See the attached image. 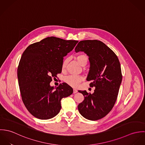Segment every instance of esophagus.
<instances>
[{"label":"esophagus","instance_id":"esophagus-1","mask_svg":"<svg viewBox=\"0 0 145 145\" xmlns=\"http://www.w3.org/2000/svg\"><path fill=\"white\" fill-rule=\"evenodd\" d=\"M78 92V90L76 89H73V93L75 94V93H76Z\"/></svg>","mask_w":145,"mask_h":145}]
</instances>
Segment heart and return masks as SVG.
I'll use <instances>...</instances> for the list:
<instances>
[{"label":"heart","instance_id":"obj_1","mask_svg":"<svg viewBox=\"0 0 145 145\" xmlns=\"http://www.w3.org/2000/svg\"><path fill=\"white\" fill-rule=\"evenodd\" d=\"M76 59L80 65L85 66L86 65L88 61V56L85 54H79L76 56ZM69 61V58L68 57L63 60L62 63V69L63 70L65 69ZM83 80L84 78L82 76L75 75H69L65 78V82L69 85L73 87H76Z\"/></svg>","mask_w":145,"mask_h":145}]
</instances>
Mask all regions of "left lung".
Listing matches in <instances>:
<instances>
[{"instance_id":"8db88e82","label":"left lung","mask_w":145,"mask_h":145,"mask_svg":"<svg viewBox=\"0 0 145 145\" xmlns=\"http://www.w3.org/2000/svg\"><path fill=\"white\" fill-rule=\"evenodd\" d=\"M75 50L84 51L89 56L90 66L86 80L91 82L90 87H95L93 94L79 91L84 100L78 105V110L86 119L100 120L110 112L116 102L122 80L120 62L116 54L101 41H81Z\"/></svg>"}]
</instances>
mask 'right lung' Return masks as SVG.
<instances>
[{"instance_id": "1", "label": "right lung", "mask_w": 145, "mask_h": 145, "mask_svg": "<svg viewBox=\"0 0 145 145\" xmlns=\"http://www.w3.org/2000/svg\"><path fill=\"white\" fill-rule=\"evenodd\" d=\"M78 41L48 37L28 46L23 52L17 69L22 101L29 112L40 120L56 116L61 108V101L73 93L67 84L51 87L52 78L62 71L63 57Z\"/></svg>"}]
</instances>
